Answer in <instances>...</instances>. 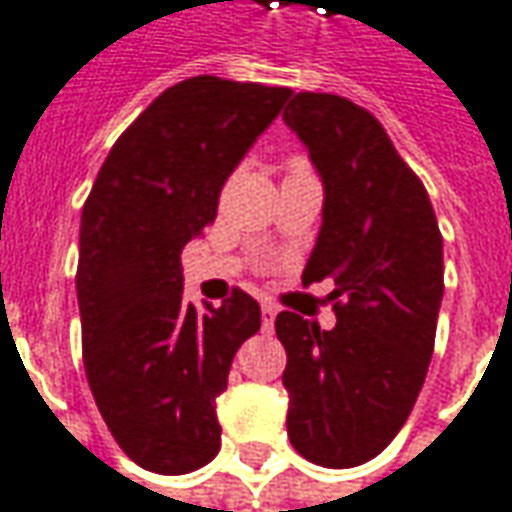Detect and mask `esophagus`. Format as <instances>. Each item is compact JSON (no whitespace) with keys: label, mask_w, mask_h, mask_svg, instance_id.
Segmentation results:
<instances>
[{"label":"esophagus","mask_w":512,"mask_h":512,"mask_svg":"<svg viewBox=\"0 0 512 512\" xmlns=\"http://www.w3.org/2000/svg\"><path fill=\"white\" fill-rule=\"evenodd\" d=\"M276 315H278L276 306H273V303H270V301H264L262 303V323H264V329H267V331L273 329V320H276Z\"/></svg>","instance_id":"34e87169"}]
</instances>
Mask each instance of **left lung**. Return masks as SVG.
<instances>
[{"mask_svg":"<svg viewBox=\"0 0 512 512\" xmlns=\"http://www.w3.org/2000/svg\"><path fill=\"white\" fill-rule=\"evenodd\" d=\"M287 128L323 183V222L303 284L329 278L334 329L276 317L287 348V435L323 468L373 460L410 418L435 348L443 239L424 183L379 119L337 94H295Z\"/></svg>","mask_w":512,"mask_h":512,"instance_id":"8db88e82","label":"left lung"}]
</instances>
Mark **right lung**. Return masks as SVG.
Listing matches in <instances>:
<instances>
[{
	"instance_id": "right-lung-1",
	"label": "right lung",
	"mask_w": 512,
	"mask_h": 512,
	"mask_svg": "<svg viewBox=\"0 0 512 512\" xmlns=\"http://www.w3.org/2000/svg\"><path fill=\"white\" fill-rule=\"evenodd\" d=\"M290 94L211 74L167 88L116 139L83 206L88 387L122 451L155 474H189L220 451L217 396L262 309L242 290L222 306L183 301L181 250Z\"/></svg>"
}]
</instances>
